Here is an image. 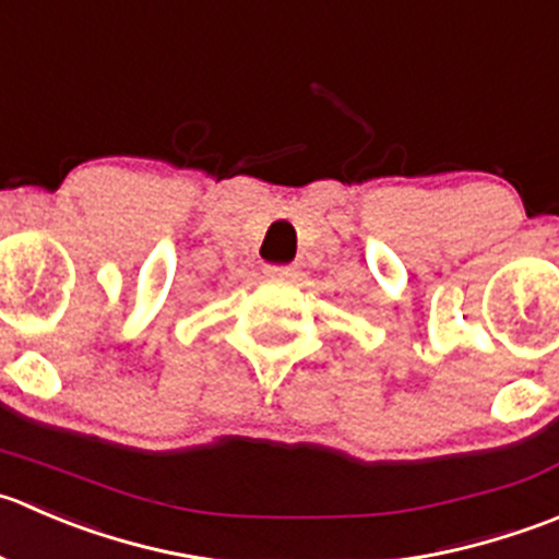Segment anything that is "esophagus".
Listing matches in <instances>:
<instances>
[{
  "label": "esophagus",
  "mask_w": 559,
  "mask_h": 559,
  "mask_svg": "<svg viewBox=\"0 0 559 559\" xmlns=\"http://www.w3.org/2000/svg\"><path fill=\"white\" fill-rule=\"evenodd\" d=\"M263 274H266V277H272V280H290L293 274H296V269H293V266H266V269H263Z\"/></svg>",
  "instance_id": "esophagus-1"
}]
</instances>
